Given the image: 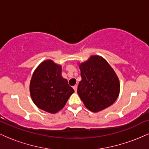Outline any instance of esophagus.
Returning a JSON list of instances; mask_svg holds the SVG:
<instances>
[{
    "label": "esophagus",
    "mask_w": 149,
    "mask_h": 149,
    "mask_svg": "<svg viewBox=\"0 0 149 149\" xmlns=\"http://www.w3.org/2000/svg\"><path fill=\"white\" fill-rule=\"evenodd\" d=\"M73 90H74L75 92H77V89H78V86H77V85H74V86L73 87Z\"/></svg>",
    "instance_id": "obj_1"
}]
</instances>
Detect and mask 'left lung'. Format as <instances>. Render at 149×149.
Masks as SVG:
<instances>
[{"label":"left lung","mask_w":149,"mask_h":149,"mask_svg":"<svg viewBox=\"0 0 149 149\" xmlns=\"http://www.w3.org/2000/svg\"><path fill=\"white\" fill-rule=\"evenodd\" d=\"M79 67L82 80L77 92L85 107L98 112L112 105L118 97L120 83L111 66L104 58L91 56Z\"/></svg>","instance_id":"1"}]
</instances>
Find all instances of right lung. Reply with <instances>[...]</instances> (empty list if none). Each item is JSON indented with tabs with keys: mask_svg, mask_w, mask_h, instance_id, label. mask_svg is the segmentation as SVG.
Listing matches in <instances>:
<instances>
[{
	"mask_svg": "<svg viewBox=\"0 0 149 149\" xmlns=\"http://www.w3.org/2000/svg\"><path fill=\"white\" fill-rule=\"evenodd\" d=\"M61 73V66L46 60L35 70L30 82V94L34 104L51 113L62 109L74 92Z\"/></svg>",
	"mask_w": 149,
	"mask_h": 149,
	"instance_id": "obj_1",
	"label": "right lung"
}]
</instances>
